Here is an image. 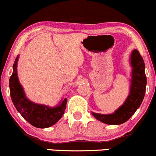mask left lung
I'll return each mask as SVG.
<instances>
[{
  "mask_svg": "<svg viewBox=\"0 0 156 156\" xmlns=\"http://www.w3.org/2000/svg\"><path fill=\"white\" fill-rule=\"evenodd\" d=\"M132 80L130 94L124 104L112 114H100L92 112V115L105 124L121 125L125 123L137 111L144 99L146 91L147 77L144 59L139 51H133L130 56Z\"/></svg>",
  "mask_w": 156,
  "mask_h": 156,
  "instance_id": "left-lung-1",
  "label": "left lung"
}]
</instances>
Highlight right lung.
I'll return each mask as SVG.
<instances>
[{"label": "right lung", "mask_w": 156, "mask_h": 156, "mask_svg": "<svg viewBox=\"0 0 156 156\" xmlns=\"http://www.w3.org/2000/svg\"><path fill=\"white\" fill-rule=\"evenodd\" d=\"M17 55L13 65V72L9 79L10 95L14 105L29 123L37 128H46L54 125L60 119L66 108L67 99L65 98L57 106L51 108L43 105L35 104L27 99L23 89L19 83L17 66Z\"/></svg>", "instance_id": "obj_1"}]
</instances>
